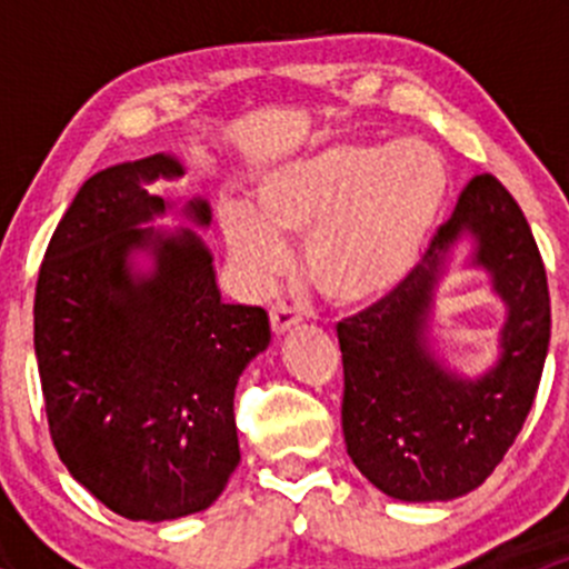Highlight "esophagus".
<instances>
[{
    "instance_id": "esophagus-1",
    "label": "esophagus",
    "mask_w": 569,
    "mask_h": 569,
    "mask_svg": "<svg viewBox=\"0 0 569 569\" xmlns=\"http://www.w3.org/2000/svg\"><path fill=\"white\" fill-rule=\"evenodd\" d=\"M269 321H272L274 332H286L291 325L300 321V313H297V308H291L289 302H274V306L269 308Z\"/></svg>"
}]
</instances>
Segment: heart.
I'll list each match as a JSON object with an SVG mask.
<instances>
[{"mask_svg": "<svg viewBox=\"0 0 569 569\" xmlns=\"http://www.w3.org/2000/svg\"><path fill=\"white\" fill-rule=\"evenodd\" d=\"M446 192L449 170L427 142H341L269 176L256 211L231 206L222 226L250 283L283 267V239H308V280L327 300L352 306L410 274Z\"/></svg>", "mask_w": 569, "mask_h": 569, "instance_id": "1", "label": "heart"}]
</instances>
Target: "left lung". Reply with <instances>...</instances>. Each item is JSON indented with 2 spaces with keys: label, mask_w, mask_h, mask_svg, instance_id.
<instances>
[{
  "label": "left lung",
  "mask_w": 569,
  "mask_h": 569,
  "mask_svg": "<svg viewBox=\"0 0 569 569\" xmlns=\"http://www.w3.org/2000/svg\"><path fill=\"white\" fill-rule=\"evenodd\" d=\"M462 230L510 306L505 355L487 378L462 383L426 358L422 321L448 244ZM343 360L347 455L401 501H449L476 490L523 429L550 341L542 256L518 200L490 173L462 187L449 220L396 289L336 327Z\"/></svg>",
  "instance_id": "obj_1"
}]
</instances>
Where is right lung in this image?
Returning a JSON list of instances; mask_svg holds the SVG:
<instances>
[{
	"label": "right lung",
	"instance_id": "obj_1",
	"mask_svg": "<svg viewBox=\"0 0 569 569\" xmlns=\"http://www.w3.org/2000/svg\"><path fill=\"white\" fill-rule=\"evenodd\" d=\"M181 176L157 153L82 183L57 222L36 286V358L49 435L90 496L129 520L211 507L239 465L233 391L272 338L258 306L220 300L194 233L153 237L140 222L164 200L142 181ZM189 214L209 222L203 200ZM158 242L153 279L124 258Z\"/></svg>",
	"mask_w": 569,
	"mask_h": 569
}]
</instances>
